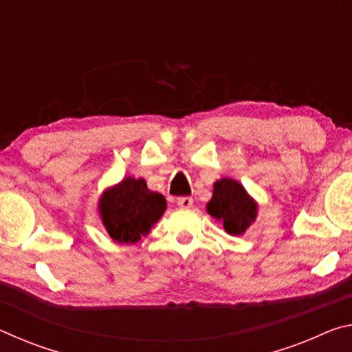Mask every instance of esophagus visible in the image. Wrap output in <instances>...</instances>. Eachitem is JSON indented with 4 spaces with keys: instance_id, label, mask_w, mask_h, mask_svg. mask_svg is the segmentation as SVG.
Returning a JSON list of instances; mask_svg holds the SVG:
<instances>
[{
    "instance_id": "34e87169",
    "label": "esophagus",
    "mask_w": 352,
    "mask_h": 352,
    "mask_svg": "<svg viewBox=\"0 0 352 352\" xmlns=\"http://www.w3.org/2000/svg\"><path fill=\"white\" fill-rule=\"evenodd\" d=\"M177 205L183 208V210H189V208L192 206V199H190V197H180L177 200Z\"/></svg>"
}]
</instances>
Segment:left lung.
Wrapping results in <instances>:
<instances>
[{"label":"left lung","mask_w":352,"mask_h":352,"mask_svg":"<svg viewBox=\"0 0 352 352\" xmlns=\"http://www.w3.org/2000/svg\"><path fill=\"white\" fill-rule=\"evenodd\" d=\"M206 212L223 225L231 236H241L258 217V201L234 178L223 177L214 183Z\"/></svg>","instance_id":"left-lung-1"}]
</instances>
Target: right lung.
Returning <instances> with one entry per match:
<instances>
[{
    "instance_id": "right-lung-1",
    "label": "right lung",
    "mask_w": 352,
    "mask_h": 352,
    "mask_svg": "<svg viewBox=\"0 0 352 352\" xmlns=\"http://www.w3.org/2000/svg\"><path fill=\"white\" fill-rule=\"evenodd\" d=\"M168 208L162 194L147 188L144 178L126 177L107 188L98 200V214L118 243H136L151 233Z\"/></svg>"
}]
</instances>
